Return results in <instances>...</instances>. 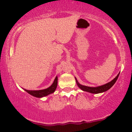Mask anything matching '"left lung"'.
I'll use <instances>...</instances> for the list:
<instances>
[{"label":"left lung","instance_id":"8db88e82","mask_svg":"<svg viewBox=\"0 0 132 132\" xmlns=\"http://www.w3.org/2000/svg\"><path fill=\"white\" fill-rule=\"evenodd\" d=\"M120 73H119L118 74V75H117V76L110 82H108V84H104L103 85L97 86V87H89V86L82 85H80L79 84L76 77H75V79H76V82L77 86H78L81 89L83 90V91L89 92V93H91L93 94H98L101 93H103V92H105L106 91H108V89H109L110 88H111L112 86L115 84V83L116 82L117 79H118L119 75H120Z\"/></svg>","mask_w":132,"mask_h":132}]
</instances>
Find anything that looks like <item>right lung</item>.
Here are the masks:
<instances>
[{"instance_id":"right-lung-1","label":"right lung","mask_w":132,"mask_h":132,"mask_svg":"<svg viewBox=\"0 0 132 132\" xmlns=\"http://www.w3.org/2000/svg\"><path fill=\"white\" fill-rule=\"evenodd\" d=\"M57 85V77H55L54 82L51 86L46 89H42V90H37V91H32V90H27L24 89L27 93L29 94L33 95L35 97L38 98H41V97L47 96V95L53 93L56 89Z\"/></svg>"}]
</instances>
